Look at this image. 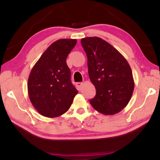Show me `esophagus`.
<instances>
[{
	"mask_svg": "<svg viewBox=\"0 0 160 160\" xmlns=\"http://www.w3.org/2000/svg\"><path fill=\"white\" fill-rule=\"evenodd\" d=\"M82 84H83V83H82V82H77V87L78 90L81 89V87H82Z\"/></svg>",
	"mask_w": 160,
	"mask_h": 160,
	"instance_id": "esophagus-1",
	"label": "esophagus"
}]
</instances>
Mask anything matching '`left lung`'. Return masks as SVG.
Instances as JSON below:
<instances>
[{
    "mask_svg": "<svg viewBox=\"0 0 160 160\" xmlns=\"http://www.w3.org/2000/svg\"><path fill=\"white\" fill-rule=\"evenodd\" d=\"M81 43L87 56L88 76L97 91L95 97L89 100L91 105L105 115L121 112L129 103L134 87L126 58L101 38H83Z\"/></svg>",
    "mask_w": 160,
    "mask_h": 160,
    "instance_id": "left-lung-1",
    "label": "left lung"
}]
</instances>
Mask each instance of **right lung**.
Instances as JSON below:
<instances>
[{
    "label": "right lung",
    "mask_w": 160,
    "mask_h": 160,
    "mask_svg": "<svg viewBox=\"0 0 160 160\" xmlns=\"http://www.w3.org/2000/svg\"><path fill=\"white\" fill-rule=\"evenodd\" d=\"M77 41L63 38L51 43L32 68L28 80L29 99L42 116L53 118L64 114L78 94L66 63Z\"/></svg>",
    "instance_id": "add662e5"
}]
</instances>
